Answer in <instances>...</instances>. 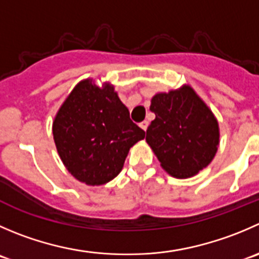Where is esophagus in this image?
Segmentation results:
<instances>
[{
  "label": "esophagus",
  "mask_w": 259,
  "mask_h": 259,
  "mask_svg": "<svg viewBox=\"0 0 259 259\" xmlns=\"http://www.w3.org/2000/svg\"><path fill=\"white\" fill-rule=\"evenodd\" d=\"M139 126L142 127V129L144 130V132H145V130H147V127H148V121H147V120H144V121H142V122H140V124H139Z\"/></svg>",
  "instance_id": "1"
}]
</instances>
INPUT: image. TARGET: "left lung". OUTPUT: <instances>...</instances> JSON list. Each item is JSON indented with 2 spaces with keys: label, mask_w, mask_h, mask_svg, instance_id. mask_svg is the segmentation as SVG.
Wrapping results in <instances>:
<instances>
[{
  "label": "left lung",
  "mask_w": 259,
  "mask_h": 259,
  "mask_svg": "<svg viewBox=\"0 0 259 259\" xmlns=\"http://www.w3.org/2000/svg\"><path fill=\"white\" fill-rule=\"evenodd\" d=\"M150 111L155 119L148 126L145 140L169 175L192 177L209 165L219 145V125L190 86L157 94Z\"/></svg>",
  "instance_id": "obj_1"
}]
</instances>
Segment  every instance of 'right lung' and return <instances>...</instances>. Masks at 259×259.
Returning <instances> with one entry per match:
<instances>
[{
  "instance_id": "obj_1",
  "label": "right lung",
  "mask_w": 259,
  "mask_h": 259,
  "mask_svg": "<svg viewBox=\"0 0 259 259\" xmlns=\"http://www.w3.org/2000/svg\"><path fill=\"white\" fill-rule=\"evenodd\" d=\"M129 115L110 84L86 79L74 87L53 122L57 150L73 177L99 186L119 175L130 148L145 137Z\"/></svg>"
}]
</instances>
